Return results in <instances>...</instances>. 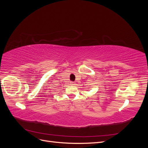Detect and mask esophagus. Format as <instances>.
Here are the masks:
<instances>
[{"label": "esophagus", "mask_w": 148, "mask_h": 148, "mask_svg": "<svg viewBox=\"0 0 148 148\" xmlns=\"http://www.w3.org/2000/svg\"><path fill=\"white\" fill-rule=\"evenodd\" d=\"M70 84H71V85H75L76 84H75V82H70Z\"/></svg>", "instance_id": "esophagus-1"}]
</instances>
